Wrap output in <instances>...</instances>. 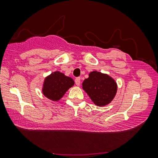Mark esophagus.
Wrapping results in <instances>:
<instances>
[{
  "mask_svg": "<svg viewBox=\"0 0 158 158\" xmlns=\"http://www.w3.org/2000/svg\"><path fill=\"white\" fill-rule=\"evenodd\" d=\"M75 84H76V85H80V84H81V78L80 77H76L75 80Z\"/></svg>",
  "mask_w": 158,
  "mask_h": 158,
  "instance_id": "34e87169",
  "label": "esophagus"
}]
</instances>
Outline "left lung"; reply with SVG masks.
<instances>
[{"instance_id": "left-lung-1", "label": "left lung", "mask_w": 158, "mask_h": 158, "mask_svg": "<svg viewBox=\"0 0 158 158\" xmlns=\"http://www.w3.org/2000/svg\"><path fill=\"white\" fill-rule=\"evenodd\" d=\"M83 88L96 105L105 106L115 96L117 85L111 77L94 71L83 83Z\"/></svg>"}]
</instances>
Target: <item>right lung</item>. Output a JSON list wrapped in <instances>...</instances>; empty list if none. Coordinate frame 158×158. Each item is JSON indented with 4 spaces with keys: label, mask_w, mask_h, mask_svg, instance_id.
Instances as JSON below:
<instances>
[{
    "label": "right lung",
    "mask_w": 158,
    "mask_h": 158,
    "mask_svg": "<svg viewBox=\"0 0 158 158\" xmlns=\"http://www.w3.org/2000/svg\"><path fill=\"white\" fill-rule=\"evenodd\" d=\"M73 85L74 81L71 77L62 73L55 72L45 78L43 94L52 101H57Z\"/></svg>",
    "instance_id": "right-lung-1"
}]
</instances>
